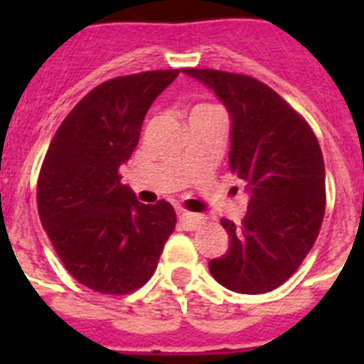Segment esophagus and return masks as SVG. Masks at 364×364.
Returning a JSON list of instances; mask_svg holds the SVG:
<instances>
[{
    "label": "esophagus",
    "mask_w": 364,
    "mask_h": 364,
    "mask_svg": "<svg viewBox=\"0 0 364 364\" xmlns=\"http://www.w3.org/2000/svg\"><path fill=\"white\" fill-rule=\"evenodd\" d=\"M180 220H182L186 230H197L200 224H204L205 217H202V215L198 213H188V211H182V213H180Z\"/></svg>",
    "instance_id": "esophagus-1"
}]
</instances>
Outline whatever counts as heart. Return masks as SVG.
<instances>
[{"label": "heart", "instance_id": "b5f03b06", "mask_svg": "<svg viewBox=\"0 0 364 364\" xmlns=\"http://www.w3.org/2000/svg\"><path fill=\"white\" fill-rule=\"evenodd\" d=\"M198 107H205V105H198Z\"/></svg>", "mask_w": 364, "mask_h": 364}]
</instances>
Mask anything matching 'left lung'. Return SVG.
Segmentation results:
<instances>
[{
	"label": "left lung",
	"mask_w": 364,
	"mask_h": 364,
	"mask_svg": "<svg viewBox=\"0 0 364 364\" xmlns=\"http://www.w3.org/2000/svg\"><path fill=\"white\" fill-rule=\"evenodd\" d=\"M210 87L231 117L230 169L250 193L240 226L222 218L230 247L210 260L215 281L237 294L286 282L314 246L326 208L324 160L306 120L246 74L182 69Z\"/></svg>",
	"instance_id": "obj_1"
}]
</instances>
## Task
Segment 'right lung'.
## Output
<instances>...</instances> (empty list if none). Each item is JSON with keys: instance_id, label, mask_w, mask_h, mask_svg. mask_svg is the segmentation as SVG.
I'll list each match as a JSON object with an SVG mask.
<instances>
[{"instance_id": "add662e5", "label": "right lung", "mask_w": 364, "mask_h": 364, "mask_svg": "<svg viewBox=\"0 0 364 364\" xmlns=\"http://www.w3.org/2000/svg\"><path fill=\"white\" fill-rule=\"evenodd\" d=\"M178 70L100 83L58 127L38 178V211L58 257L80 284L124 295L153 277L176 215L166 200L138 202L120 182L144 118Z\"/></svg>"}]
</instances>
